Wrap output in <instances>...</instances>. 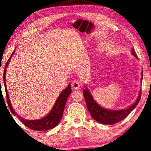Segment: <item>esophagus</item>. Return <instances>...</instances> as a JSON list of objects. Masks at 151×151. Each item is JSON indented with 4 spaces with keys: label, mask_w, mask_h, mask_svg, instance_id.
<instances>
[{
    "label": "esophagus",
    "mask_w": 151,
    "mask_h": 151,
    "mask_svg": "<svg viewBox=\"0 0 151 151\" xmlns=\"http://www.w3.org/2000/svg\"><path fill=\"white\" fill-rule=\"evenodd\" d=\"M71 86H72L73 89L76 90V89H78L81 87V84L78 81H73L72 83V85H71Z\"/></svg>",
    "instance_id": "obj_1"
}]
</instances>
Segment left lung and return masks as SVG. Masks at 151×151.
I'll list each match as a JSON object with an SVG mask.
<instances>
[{"instance_id": "8db88e82", "label": "left lung", "mask_w": 151, "mask_h": 151, "mask_svg": "<svg viewBox=\"0 0 151 151\" xmlns=\"http://www.w3.org/2000/svg\"><path fill=\"white\" fill-rule=\"evenodd\" d=\"M132 55L135 57L137 58L136 53L132 48ZM142 78L141 82L142 81ZM83 95L85 97L86 106L89 112L91 113L92 117L96 121L100 122L101 124H113L119 122L129 115L131 112L133 110L135 107L137 106L138 103L140 99L141 96V91H140L139 95L138 96L137 100L136 102L132 104L129 108L125 109L123 110H118V111H112V110H107L101 107L100 105L97 104L93 98L90 92L86 88L83 91Z\"/></svg>"}]
</instances>
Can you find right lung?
I'll use <instances>...</instances> for the list:
<instances>
[{
  "label": "right lung",
  "instance_id": "1",
  "mask_svg": "<svg viewBox=\"0 0 151 151\" xmlns=\"http://www.w3.org/2000/svg\"><path fill=\"white\" fill-rule=\"evenodd\" d=\"M14 53V50L12 52V55L10 57L9 59L7 60L6 66H5L4 70V75H3V81L5 86V92H6V96L7 103L10 110L12 114L14 116H17V117L19 119L22 124H24L25 126L27 127L29 129L32 130H35V131H47V130H50L51 129H53L55 127H57L61 119L63 117V114L64 109H65V104L66 100H67L68 96L70 95L71 93V88H70V85H68L67 87H66L65 90H64L62 93H60V96H58L57 101L55 104L53 108L51 110V111L49 112V114H47V116H45L44 118L39 120H33V121H30V120H25L20 117L19 115L15 112V111L12 109L11 106V102L9 100V96L8 94V92H7L6 88V80H5V75H6V70L8 64L10 62V60L12 57V55ZM1 84V81H0Z\"/></svg>",
  "mask_w": 151,
  "mask_h": 151
}]
</instances>
